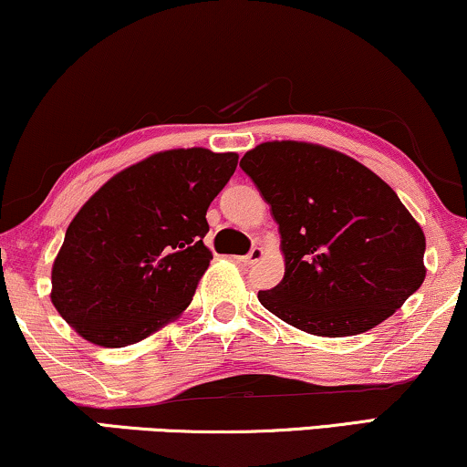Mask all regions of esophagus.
Returning a JSON list of instances; mask_svg holds the SVG:
<instances>
[{
    "mask_svg": "<svg viewBox=\"0 0 467 467\" xmlns=\"http://www.w3.org/2000/svg\"><path fill=\"white\" fill-rule=\"evenodd\" d=\"M262 257H264V249H260V246H253L249 255L235 257V260H238V262H243V264H257V262L262 260Z\"/></svg>",
    "mask_w": 467,
    "mask_h": 467,
    "instance_id": "obj_1",
    "label": "esophagus"
}]
</instances>
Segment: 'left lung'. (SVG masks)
I'll return each instance as SVG.
<instances>
[{
    "label": "left lung",
    "mask_w": 467,
    "mask_h": 467,
    "mask_svg": "<svg viewBox=\"0 0 467 467\" xmlns=\"http://www.w3.org/2000/svg\"><path fill=\"white\" fill-rule=\"evenodd\" d=\"M240 166L279 224L284 279L257 295L270 314L312 336H357L422 285V227L368 166L298 140L262 142Z\"/></svg>",
    "instance_id": "obj_1"
}]
</instances>
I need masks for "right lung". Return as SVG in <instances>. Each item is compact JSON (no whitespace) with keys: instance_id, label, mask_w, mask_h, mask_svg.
<instances>
[{"instance_id":"1","label":"right lung","mask_w":467,"mask_h":467,"mask_svg":"<svg viewBox=\"0 0 467 467\" xmlns=\"http://www.w3.org/2000/svg\"><path fill=\"white\" fill-rule=\"evenodd\" d=\"M238 153L169 149L110 177L68 224L51 266V303L90 344L123 348L177 320L212 251L207 207Z\"/></svg>"}]
</instances>
